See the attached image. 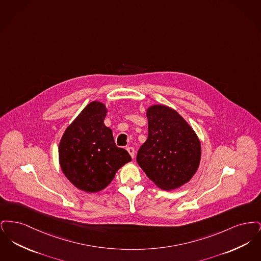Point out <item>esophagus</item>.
Masks as SVG:
<instances>
[{"label":"esophagus","instance_id":"obj_1","mask_svg":"<svg viewBox=\"0 0 261 261\" xmlns=\"http://www.w3.org/2000/svg\"><path fill=\"white\" fill-rule=\"evenodd\" d=\"M126 149H127V151L129 152V154L131 155V158L134 159V156H135V149H134V148H132V147H127Z\"/></svg>","mask_w":261,"mask_h":261}]
</instances>
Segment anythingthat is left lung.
<instances>
[{
	"label": "left lung",
	"mask_w": 261,
	"mask_h": 261,
	"mask_svg": "<svg viewBox=\"0 0 261 261\" xmlns=\"http://www.w3.org/2000/svg\"><path fill=\"white\" fill-rule=\"evenodd\" d=\"M147 117L149 135L138 150L137 162L156 186L177 189L198 170L199 138L178 112L165 106L150 107Z\"/></svg>",
	"instance_id": "left-lung-1"
}]
</instances>
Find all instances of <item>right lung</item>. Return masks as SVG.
<instances>
[{"label": "right lung", "instance_id": "1", "mask_svg": "<svg viewBox=\"0 0 261 261\" xmlns=\"http://www.w3.org/2000/svg\"><path fill=\"white\" fill-rule=\"evenodd\" d=\"M106 115V106L92 101L66 128L60 143L62 172L88 193L105 189L116 171L131 161L127 150L116 147L112 130L103 123Z\"/></svg>", "mask_w": 261, "mask_h": 261}]
</instances>
